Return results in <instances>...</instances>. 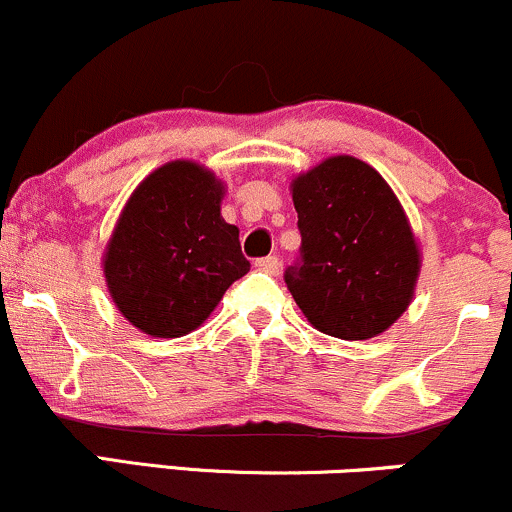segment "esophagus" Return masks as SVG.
Listing matches in <instances>:
<instances>
[{
    "mask_svg": "<svg viewBox=\"0 0 512 512\" xmlns=\"http://www.w3.org/2000/svg\"><path fill=\"white\" fill-rule=\"evenodd\" d=\"M256 266L261 271H266L268 275H278L280 273V258L278 256H266V258H258Z\"/></svg>",
    "mask_w": 512,
    "mask_h": 512,
    "instance_id": "34e87169",
    "label": "esophagus"
}]
</instances>
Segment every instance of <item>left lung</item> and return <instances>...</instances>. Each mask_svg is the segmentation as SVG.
Returning <instances> with one entry per match:
<instances>
[{"label":"left lung","mask_w":512,"mask_h":512,"mask_svg":"<svg viewBox=\"0 0 512 512\" xmlns=\"http://www.w3.org/2000/svg\"><path fill=\"white\" fill-rule=\"evenodd\" d=\"M300 256L285 285L304 317L343 341L387 331L409 307L418 249L387 181L353 157H331L292 183Z\"/></svg>","instance_id":"obj_1"}]
</instances>
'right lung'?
<instances>
[{
    "mask_svg": "<svg viewBox=\"0 0 512 512\" xmlns=\"http://www.w3.org/2000/svg\"><path fill=\"white\" fill-rule=\"evenodd\" d=\"M220 200L222 183L191 162L162 166L130 195L103 273L132 326L159 338L183 336L249 273L239 229L222 220Z\"/></svg>",
    "mask_w": 512,
    "mask_h": 512,
    "instance_id": "1",
    "label": "right lung"
}]
</instances>
